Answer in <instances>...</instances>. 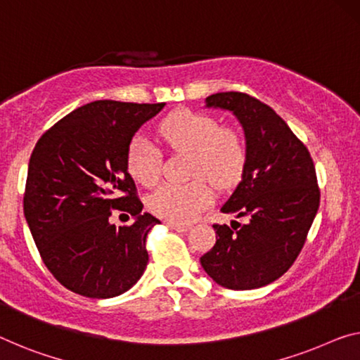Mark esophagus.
I'll list each match as a JSON object with an SVG mask.
<instances>
[{
	"instance_id": "1",
	"label": "esophagus",
	"mask_w": 360,
	"mask_h": 360,
	"mask_svg": "<svg viewBox=\"0 0 360 360\" xmlns=\"http://www.w3.org/2000/svg\"><path fill=\"white\" fill-rule=\"evenodd\" d=\"M167 225H169L172 230L181 231V233H185V231L190 230V225H184V224H174V222H170V224H167Z\"/></svg>"
}]
</instances>
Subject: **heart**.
Masks as SVG:
<instances>
[{
  "label": "heart",
  "mask_w": 360,
  "mask_h": 360,
  "mask_svg": "<svg viewBox=\"0 0 360 360\" xmlns=\"http://www.w3.org/2000/svg\"><path fill=\"white\" fill-rule=\"evenodd\" d=\"M161 136L169 148L190 153V175L204 176L212 185H235L243 174L246 149L236 131L219 129L206 114L179 110L161 124ZM127 169L143 186H153L161 176V154L148 138L138 135L127 151ZM212 202V191L202 179L186 185L165 184L148 199L151 211L174 224H188Z\"/></svg>",
  "instance_id": "heart-1"
}]
</instances>
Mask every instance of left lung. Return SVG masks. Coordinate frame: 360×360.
<instances>
[{"mask_svg": "<svg viewBox=\"0 0 360 360\" xmlns=\"http://www.w3.org/2000/svg\"><path fill=\"white\" fill-rule=\"evenodd\" d=\"M206 108L230 110L245 131L241 181L220 211L250 222L214 225L217 241L199 262L224 288H261L296 261L319 211L312 158L285 120L256 98L215 93L206 98Z\"/></svg>", "mask_w": 360, "mask_h": 360, "instance_id": "left-lung-1", "label": "left lung"}]
</instances>
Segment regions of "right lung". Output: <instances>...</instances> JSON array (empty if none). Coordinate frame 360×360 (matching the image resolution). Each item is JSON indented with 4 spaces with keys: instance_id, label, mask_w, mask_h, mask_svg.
<instances>
[{
    "instance_id": "1",
    "label": "right lung",
    "mask_w": 360,
    "mask_h": 360,
    "mask_svg": "<svg viewBox=\"0 0 360 360\" xmlns=\"http://www.w3.org/2000/svg\"><path fill=\"white\" fill-rule=\"evenodd\" d=\"M164 106L88 103L54 124L33 149L25 220L49 272L77 295L119 296L145 272L146 235L159 220L141 212L127 151ZM112 208L129 212L134 224L115 229L108 222Z\"/></svg>"
}]
</instances>
